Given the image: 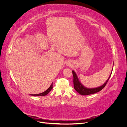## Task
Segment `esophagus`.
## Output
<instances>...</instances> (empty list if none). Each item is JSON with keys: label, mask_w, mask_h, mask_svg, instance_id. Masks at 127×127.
Wrapping results in <instances>:
<instances>
[{"label": "esophagus", "mask_w": 127, "mask_h": 127, "mask_svg": "<svg viewBox=\"0 0 127 127\" xmlns=\"http://www.w3.org/2000/svg\"><path fill=\"white\" fill-rule=\"evenodd\" d=\"M66 65L67 66H70L71 65V63H70V62H68L67 63H66Z\"/></svg>", "instance_id": "esophagus-1"}]
</instances>
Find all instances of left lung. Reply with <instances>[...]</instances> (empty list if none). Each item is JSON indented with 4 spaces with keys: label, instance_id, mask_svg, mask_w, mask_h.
Segmentation results:
<instances>
[{
    "label": "left lung",
    "instance_id": "8db88e82",
    "mask_svg": "<svg viewBox=\"0 0 127 127\" xmlns=\"http://www.w3.org/2000/svg\"><path fill=\"white\" fill-rule=\"evenodd\" d=\"M72 74L73 75V85L74 89L78 92L79 94L82 95H89L91 94H93L97 93V92L102 90L105 86L106 85L108 80L111 75L112 72L111 73L109 77L106 80V82L100 87L95 88H87L85 86H84L81 83L79 82V80L77 76L76 73L74 71L72 70Z\"/></svg>",
    "mask_w": 127,
    "mask_h": 127
}]
</instances>
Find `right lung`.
Instances as JSON below:
<instances>
[{"label": "right lung", "instance_id": "obj_1", "mask_svg": "<svg viewBox=\"0 0 127 127\" xmlns=\"http://www.w3.org/2000/svg\"><path fill=\"white\" fill-rule=\"evenodd\" d=\"M53 89V83L51 84V85L50 86V87L46 90L45 91H44L43 93H40V94H31V96H45L47 95L49 92L51 91V90Z\"/></svg>", "mask_w": 127, "mask_h": 127}]
</instances>
